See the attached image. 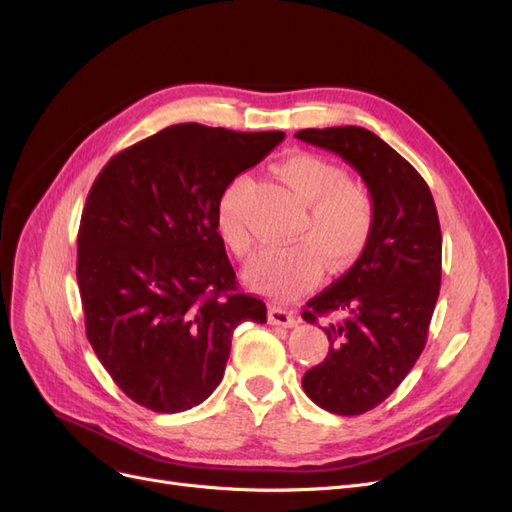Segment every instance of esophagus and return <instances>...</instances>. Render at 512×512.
Wrapping results in <instances>:
<instances>
[{
    "label": "esophagus",
    "instance_id": "34e87169",
    "mask_svg": "<svg viewBox=\"0 0 512 512\" xmlns=\"http://www.w3.org/2000/svg\"><path fill=\"white\" fill-rule=\"evenodd\" d=\"M269 322L275 324V327L290 329V327H297V316L282 307H269Z\"/></svg>",
    "mask_w": 512,
    "mask_h": 512
}]
</instances>
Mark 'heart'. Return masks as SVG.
<instances>
[{
  "instance_id": "obj_1",
  "label": "heart",
  "mask_w": 512,
  "mask_h": 512,
  "mask_svg": "<svg viewBox=\"0 0 512 512\" xmlns=\"http://www.w3.org/2000/svg\"><path fill=\"white\" fill-rule=\"evenodd\" d=\"M275 177L305 205L297 237L288 245H269L245 269L256 290L290 299L318 282L322 258L331 269H346L363 254L374 230V198L346 170L316 153L299 151L273 166ZM250 175L232 177L218 200V232L237 256L252 252L254 239L241 218V198Z\"/></svg>"
}]
</instances>
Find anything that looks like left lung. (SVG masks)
<instances>
[{
  "instance_id": "1",
  "label": "left lung",
  "mask_w": 512,
  "mask_h": 512,
  "mask_svg": "<svg viewBox=\"0 0 512 512\" xmlns=\"http://www.w3.org/2000/svg\"><path fill=\"white\" fill-rule=\"evenodd\" d=\"M301 141L342 156L374 198V230L354 265L307 301L303 318L324 327L329 354L307 369L303 391L339 416L374 410L421 356L442 277V232L429 185L418 170L359 126L307 128Z\"/></svg>"
}]
</instances>
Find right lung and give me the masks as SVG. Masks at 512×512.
<instances>
[{
  "label": "right lung",
  "mask_w": 512,
  "mask_h": 512,
  "mask_svg": "<svg viewBox=\"0 0 512 512\" xmlns=\"http://www.w3.org/2000/svg\"><path fill=\"white\" fill-rule=\"evenodd\" d=\"M284 132L177 123L119 151L87 194L76 280L91 348L138 406L190 410L220 384L241 322L267 305L239 290L218 232L226 183Z\"/></svg>",
  "instance_id": "1"
}]
</instances>
